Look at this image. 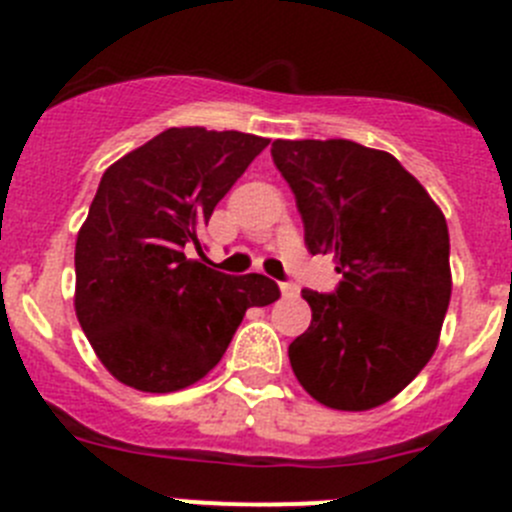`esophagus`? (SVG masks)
<instances>
[{"label": "esophagus", "mask_w": 512, "mask_h": 512, "mask_svg": "<svg viewBox=\"0 0 512 512\" xmlns=\"http://www.w3.org/2000/svg\"><path fill=\"white\" fill-rule=\"evenodd\" d=\"M279 289H282L284 297H297V292H300V289H297V284H292V282H282L279 284Z\"/></svg>", "instance_id": "esophagus-1"}]
</instances>
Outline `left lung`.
I'll return each instance as SVG.
<instances>
[{
	"label": "left lung",
	"mask_w": 512,
	"mask_h": 512,
	"mask_svg": "<svg viewBox=\"0 0 512 512\" xmlns=\"http://www.w3.org/2000/svg\"><path fill=\"white\" fill-rule=\"evenodd\" d=\"M310 253H333L336 292L302 289L310 328L289 343L300 384L325 408L372 410L438 346L451 300L449 228L423 184L354 140H274Z\"/></svg>",
	"instance_id": "obj_1"
}]
</instances>
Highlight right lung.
Instances as JSON below:
<instances>
[{"label":"right lung","instance_id":"1","mask_svg":"<svg viewBox=\"0 0 512 512\" xmlns=\"http://www.w3.org/2000/svg\"><path fill=\"white\" fill-rule=\"evenodd\" d=\"M269 140L169 128L102 174L76 238V318L104 369L140 392L200 382L248 307L279 300L264 274L210 269L200 233ZM192 250L203 261L189 260Z\"/></svg>","mask_w":512,"mask_h":512}]
</instances>
